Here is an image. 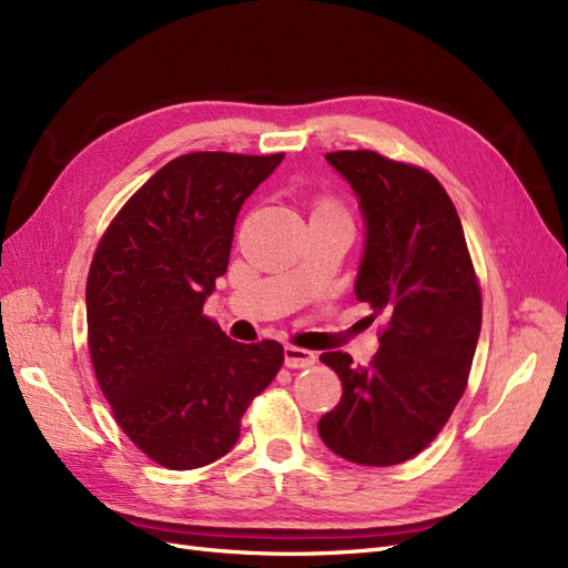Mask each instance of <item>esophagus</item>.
I'll return each mask as SVG.
<instances>
[{"label":"esophagus","instance_id":"obj_1","mask_svg":"<svg viewBox=\"0 0 568 568\" xmlns=\"http://www.w3.org/2000/svg\"><path fill=\"white\" fill-rule=\"evenodd\" d=\"M284 365L288 369H303V367H313L315 365V355L305 348L296 346H286L284 348Z\"/></svg>","mask_w":568,"mask_h":568}]
</instances>
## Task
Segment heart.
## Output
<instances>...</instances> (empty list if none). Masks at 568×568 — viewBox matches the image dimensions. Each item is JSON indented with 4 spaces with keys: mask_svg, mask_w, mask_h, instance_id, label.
Segmentation results:
<instances>
[{
    "mask_svg": "<svg viewBox=\"0 0 568 568\" xmlns=\"http://www.w3.org/2000/svg\"><path fill=\"white\" fill-rule=\"evenodd\" d=\"M315 213H334V215H346L343 213V205L332 199V196H322L317 203H315Z\"/></svg>",
    "mask_w": 568,
    "mask_h": 568,
    "instance_id": "b5f03b06",
    "label": "heart"
}]
</instances>
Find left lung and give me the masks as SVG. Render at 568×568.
I'll return each mask as SVG.
<instances>
[{"label": "left lung", "instance_id": "left-lung-1", "mask_svg": "<svg viewBox=\"0 0 568 568\" xmlns=\"http://www.w3.org/2000/svg\"><path fill=\"white\" fill-rule=\"evenodd\" d=\"M359 199L367 244L355 296L384 320L379 353L353 365L322 353L343 386L317 428L338 457L390 467L419 455L448 424L480 334V286L455 203L419 165L376 151L326 153Z\"/></svg>", "mask_w": 568, "mask_h": 568}]
</instances>
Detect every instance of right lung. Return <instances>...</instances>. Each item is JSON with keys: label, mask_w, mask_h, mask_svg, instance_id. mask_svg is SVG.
<instances>
[{"label": "right lung", "mask_w": 568, "mask_h": 568, "mask_svg": "<svg viewBox=\"0 0 568 568\" xmlns=\"http://www.w3.org/2000/svg\"><path fill=\"white\" fill-rule=\"evenodd\" d=\"M284 153L194 151L165 163L111 220L88 274V346L118 426L161 467L227 455L284 365L277 341L236 343L203 315L234 222Z\"/></svg>", "instance_id": "add662e5"}]
</instances>
